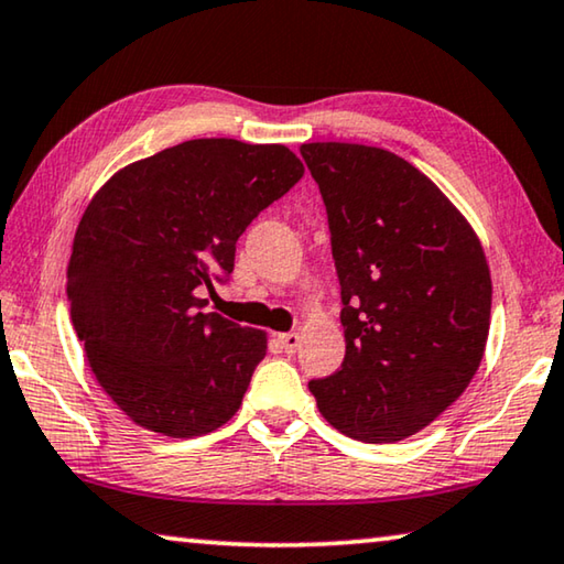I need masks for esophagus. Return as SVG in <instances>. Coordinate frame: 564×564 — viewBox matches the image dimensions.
Wrapping results in <instances>:
<instances>
[{
    "label": "esophagus",
    "instance_id": "esophagus-1",
    "mask_svg": "<svg viewBox=\"0 0 564 564\" xmlns=\"http://www.w3.org/2000/svg\"><path fill=\"white\" fill-rule=\"evenodd\" d=\"M276 340H280V348L288 355L297 352V348H300V335L297 333H282L280 337H276Z\"/></svg>",
    "mask_w": 564,
    "mask_h": 564
}]
</instances>
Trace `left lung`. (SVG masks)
I'll list each match as a JSON object with an SVG mask.
<instances>
[{
  "mask_svg": "<svg viewBox=\"0 0 564 564\" xmlns=\"http://www.w3.org/2000/svg\"><path fill=\"white\" fill-rule=\"evenodd\" d=\"M323 194L345 358L310 380L345 436L393 444L426 429L471 383L489 335L491 276L469 221L401 155L302 143Z\"/></svg>",
  "mask_w": 564,
  "mask_h": 564,
  "instance_id": "1",
  "label": "left lung"
}]
</instances>
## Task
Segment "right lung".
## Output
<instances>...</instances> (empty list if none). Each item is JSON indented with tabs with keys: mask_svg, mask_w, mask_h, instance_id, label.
<instances>
[{
	"mask_svg": "<svg viewBox=\"0 0 564 564\" xmlns=\"http://www.w3.org/2000/svg\"><path fill=\"white\" fill-rule=\"evenodd\" d=\"M305 173L284 145L196 138L118 171L77 224L67 300L88 362L120 411L173 438L239 411L267 355L254 327L204 312L237 239Z\"/></svg>",
	"mask_w": 564,
	"mask_h": 564,
	"instance_id": "right-lung-1",
	"label": "right lung"
}]
</instances>
